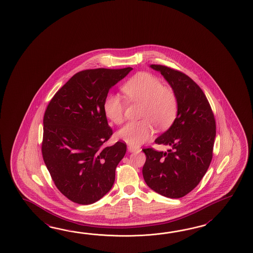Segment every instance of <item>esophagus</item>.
I'll use <instances>...</instances> for the list:
<instances>
[{
    "mask_svg": "<svg viewBox=\"0 0 253 253\" xmlns=\"http://www.w3.org/2000/svg\"><path fill=\"white\" fill-rule=\"evenodd\" d=\"M127 149H128L129 152H136V151L140 150V148L138 146H134V145H130L127 146Z\"/></svg>",
    "mask_w": 253,
    "mask_h": 253,
    "instance_id": "esophagus-1",
    "label": "esophagus"
}]
</instances>
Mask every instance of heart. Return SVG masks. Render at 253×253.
<instances>
[{
  "label": "heart",
  "instance_id": "heart-1",
  "mask_svg": "<svg viewBox=\"0 0 253 253\" xmlns=\"http://www.w3.org/2000/svg\"><path fill=\"white\" fill-rule=\"evenodd\" d=\"M130 102L142 103L137 122L126 125L118 134L121 140L130 145L144 144L157 128H167L172 125L178 112L177 96L170 86L155 76L140 72L130 78L122 87ZM126 103L119 95L108 96L104 102V112L114 124L124 122Z\"/></svg>",
  "mask_w": 253,
  "mask_h": 253
}]
</instances>
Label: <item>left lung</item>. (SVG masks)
<instances>
[{"label": "left lung", "mask_w": 253, "mask_h": 253, "mask_svg": "<svg viewBox=\"0 0 253 253\" xmlns=\"http://www.w3.org/2000/svg\"><path fill=\"white\" fill-rule=\"evenodd\" d=\"M150 67L175 92L178 112L170 128L155 141L171 149H143L146 156L143 176L157 194L181 198L198 185L209 168L216 135L214 116L205 93L190 77L167 66Z\"/></svg>", "instance_id": "obj_1"}]
</instances>
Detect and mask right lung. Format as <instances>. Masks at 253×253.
Masks as SVG:
<instances>
[{
  "label": "right lung",
  "instance_id": "right-lung-1",
  "mask_svg": "<svg viewBox=\"0 0 253 253\" xmlns=\"http://www.w3.org/2000/svg\"><path fill=\"white\" fill-rule=\"evenodd\" d=\"M132 68L76 73L48 103L42 153L56 187L79 205H91L113 186L125 142L105 146L113 134L104 112L109 89Z\"/></svg>",
  "mask_w": 253,
  "mask_h": 253
}]
</instances>
